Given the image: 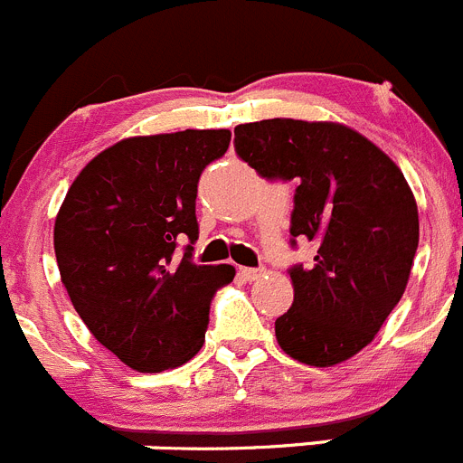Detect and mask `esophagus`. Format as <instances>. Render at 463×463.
Returning <instances> with one entry per match:
<instances>
[{
	"label": "esophagus",
	"mask_w": 463,
	"mask_h": 463,
	"mask_svg": "<svg viewBox=\"0 0 463 463\" xmlns=\"http://www.w3.org/2000/svg\"><path fill=\"white\" fill-rule=\"evenodd\" d=\"M240 274L244 276L246 280H258L262 274H265V269H256V267H241Z\"/></svg>",
	"instance_id": "esophagus-1"
}]
</instances>
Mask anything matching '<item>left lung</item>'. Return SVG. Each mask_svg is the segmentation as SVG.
<instances>
[{
    "label": "left lung",
    "instance_id": "8db88e82",
    "mask_svg": "<svg viewBox=\"0 0 463 463\" xmlns=\"http://www.w3.org/2000/svg\"><path fill=\"white\" fill-rule=\"evenodd\" d=\"M235 150L262 178L295 180L292 246L315 244L290 269L295 301L276 340L295 361L331 368L373 343L407 290L418 205L395 162L356 129L269 118L235 128Z\"/></svg>",
    "mask_w": 463,
    "mask_h": 463
}]
</instances>
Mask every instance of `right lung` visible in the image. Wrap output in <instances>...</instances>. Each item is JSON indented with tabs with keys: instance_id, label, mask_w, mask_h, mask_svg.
Returning <instances> with one entry per match:
<instances>
[{
	"instance_id": "right-lung-1",
	"label": "right lung",
	"mask_w": 463,
	"mask_h": 463,
	"mask_svg": "<svg viewBox=\"0 0 463 463\" xmlns=\"http://www.w3.org/2000/svg\"><path fill=\"white\" fill-rule=\"evenodd\" d=\"M228 144V129L129 137L81 168L56 214V265L72 306L137 373L196 356L212 297L235 279L231 265L192 260L198 178ZM180 241L190 244L175 259Z\"/></svg>"
}]
</instances>
